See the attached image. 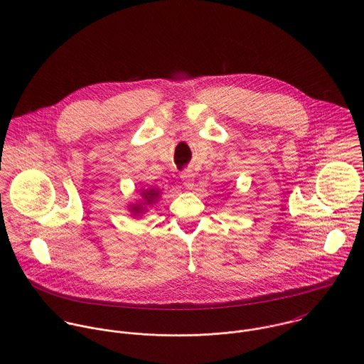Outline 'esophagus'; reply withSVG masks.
<instances>
[{"label": "esophagus", "mask_w": 364, "mask_h": 364, "mask_svg": "<svg viewBox=\"0 0 364 364\" xmlns=\"http://www.w3.org/2000/svg\"><path fill=\"white\" fill-rule=\"evenodd\" d=\"M181 178L183 181V185L186 189H193L195 186V179H193V173L191 171H185L181 173Z\"/></svg>", "instance_id": "esophagus-1"}]
</instances>
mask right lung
I'll return each mask as SVG.
<instances>
[{
    "mask_svg": "<svg viewBox=\"0 0 364 364\" xmlns=\"http://www.w3.org/2000/svg\"><path fill=\"white\" fill-rule=\"evenodd\" d=\"M141 196H143V200H144V202L136 203V205H132V206H130V210H132V213H133L134 215L143 214L144 210H146V206L154 205L156 202V199H158V196H159V191L156 189V188H154V189H141Z\"/></svg>",
    "mask_w": 364,
    "mask_h": 364,
    "instance_id": "1",
    "label": "right lung"
}]
</instances>
